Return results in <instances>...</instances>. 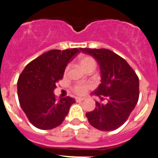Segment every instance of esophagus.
I'll use <instances>...</instances> for the list:
<instances>
[{
  "label": "esophagus",
  "mask_w": 158,
  "mask_h": 158,
  "mask_svg": "<svg viewBox=\"0 0 158 158\" xmlns=\"http://www.w3.org/2000/svg\"><path fill=\"white\" fill-rule=\"evenodd\" d=\"M75 100H76L77 102H80V101H82V100H85V98H81V97H76V98H75Z\"/></svg>",
  "instance_id": "esophagus-1"
}]
</instances>
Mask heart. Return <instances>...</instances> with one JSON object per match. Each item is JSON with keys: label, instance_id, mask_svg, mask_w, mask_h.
<instances>
[{"label": "heart", "instance_id": "heart-1", "mask_svg": "<svg viewBox=\"0 0 158 158\" xmlns=\"http://www.w3.org/2000/svg\"><path fill=\"white\" fill-rule=\"evenodd\" d=\"M79 62L86 69L89 70L92 68H96V61L94 58L87 55L81 56L79 58ZM93 88V84L90 82H77L71 86V90L76 95L84 96L89 89Z\"/></svg>", "mask_w": 158, "mask_h": 158}]
</instances>
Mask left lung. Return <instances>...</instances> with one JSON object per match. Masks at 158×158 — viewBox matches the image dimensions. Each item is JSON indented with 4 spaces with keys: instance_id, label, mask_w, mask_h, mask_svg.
<instances>
[{
    "instance_id": "8db88e82",
    "label": "left lung",
    "mask_w": 158,
    "mask_h": 158,
    "mask_svg": "<svg viewBox=\"0 0 158 158\" xmlns=\"http://www.w3.org/2000/svg\"><path fill=\"white\" fill-rule=\"evenodd\" d=\"M100 65L101 83L92 95L107 104L96 102V108L86 113L89 123L103 131L116 130L126 122L139 96V77L126 60L107 49L81 48Z\"/></svg>"
}]
</instances>
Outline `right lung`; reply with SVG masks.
Wrapping results in <instances>:
<instances>
[{
  "label": "right lung",
  "mask_w": 158,
  "mask_h": 158,
  "mask_svg": "<svg viewBox=\"0 0 158 158\" xmlns=\"http://www.w3.org/2000/svg\"><path fill=\"white\" fill-rule=\"evenodd\" d=\"M80 49L46 52L26 65L17 81L19 104L31 123L41 130L61 125L75 100L66 96L57 100L55 84L63 77L67 64Z\"/></svg>",
  "instance_id": "right-lung-1"
}]
</instances>
